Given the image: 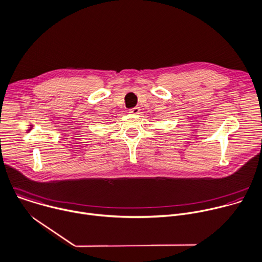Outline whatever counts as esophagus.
<instances>
[{"instance_id": "1", "label": "esophagus", "mask_w": 262, "mask_h": 262, "mask_svg": "<svg viewBox=\"0 0 262 262\" xmlns=\"http://www.w3.org/2000/svg\"><path fill=\"white\" fill-rule=\"evenodd\" d=\"M129 113H130L131 115H139V114H140V108H139V107L131 108V110L129 111Z\"/></svg>"}]
</instances>
